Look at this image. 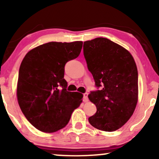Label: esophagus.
Returning <instances> with one entry per match:
<instances>
[{
  "label": "esophagus",
  "instance_id": "1",
  "mask_svg": "<svg viewBox=\"0 0 159 159\" xmlns=\"http://www.w3.org/2000/svg\"><path fill=\"white\" fill-rule=\"evenodd\" d=\"M88 93H84L83 94V101L84 102H87L88 101Z\"/></svg>",
  "mask_w": 159,
  "mask_h": 159
}]
</instances>
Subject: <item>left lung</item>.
<instances>
[{
    "instance_id": "left-lung-1",
    "label": "left lung",
    "mask_w": 159,
    "mask_h": 159,
    "mask_svg": "<svg viewBox=\"0 0 159 159\" xmlns=\"http://www.w3.org/2000/svg\"><path fill=\"white\" fill-rule=\"evenodd\" d=\"M83 52L95 86L101 88L88 95L97 108L89 122L98 129L116 131L129 120L138 103L135 62L127 50L104 38L84 42Z\"/></svg>"
}]
</instances>
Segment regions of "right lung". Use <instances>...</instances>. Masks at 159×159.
I'll list each match as a JSON object with an SVG mask.
<instances>
[{"label": "right lung", "instance_id": "add662e5", "mask_svg": "<svg viewBox=\"0 0 159 159\" xmlns=\"http://www.w3.org/2000/svg\"><path fill=\"white\" fill-rule=\"evenodd\" d=\"M82 41L50 42L26 54L19 71L16 95L21 111L40 131L54 132L64 128L83 95L66 90L64 66L79 56Z\"/></svg>", "mask_w": 159, "mask_h": 159}]
</instances>
